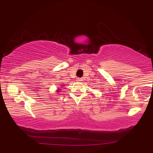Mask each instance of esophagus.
<instances>
[{"label": "esophagus", "mask_w": 153, "mask_h": 153, "mask_svg": "<svg viewBox=\"0 0 153 153\" xmlns=\"http://www.w3.org/2000/svg\"><path fill=\"white\" fill-rule=\"evenodd\" d=\"M82 78H77V81L80 82V81H82Z\"/></svg>", "instance_id": "1"}]
</instances>
